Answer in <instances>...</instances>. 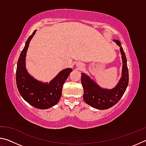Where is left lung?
<instances>
[{
    "instance_id": "obj_1",
    "label": "left lung",
    "mask_w": 146,
    "mask_h": 146,
    "mask_svg": "<svg viewBox=\"0 0 146 146\" xmlns=\"http://www.w3.org/2000/svg\"><path fill=\"white\" fill-rule=\"evenodd\" d=\"M113 41L120 47L123 64L122 76L116 87L111 90L101 88L85 73H82L81 76V82L84 89V100L88 104L98 110H107L115 106L122 98L129 83L126 56L120 42L118 40Z\"/></svg>"
}]
</instances>
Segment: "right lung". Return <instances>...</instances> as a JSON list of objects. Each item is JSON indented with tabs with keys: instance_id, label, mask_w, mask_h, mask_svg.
Instances as JSON below:
<instances>
[{
	"instance_id": "1",
	"label": "right lung",
	"mask_w": 146,
	"mask_h": 146,
	"mask_svg": "<svg viewBox=\"0 0 146 146\" xmlns=\"http://www.w3.org/2000/svg\"><path fill=\"white\" fill-rule=\"evenodd\" d=\"M36 31L35 30L29 36L20 55L16 71V82L20 94L26 102L36 108L46 110L58 102L64 84L73 70L67 68L61 71L49 83L39 82L29 75L25 67L26 56L29 42Z\"/></svg>"
}]
</instances>
